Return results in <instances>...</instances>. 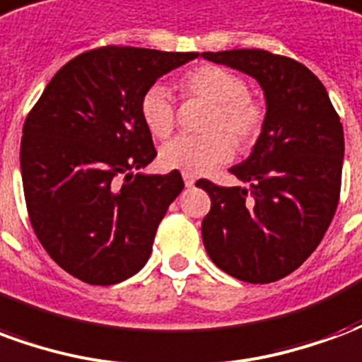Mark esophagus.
I'll list each match as a JSON object with an SVG mask.
<instances>
[{"mask_svg": "<svg viewBox=\"0 0 362 362\" xmlns=\"http://www.w3.org/2000/svg\"><path fill=\"white\" fill-rule=\"evenodd\" d=\"M184 176V184H186V188H192L194 184H196V176H192V174H182Z\"/></svg>", "mask_w": 362, "mask_h": 362, "instance_id": "obj_1", "label": "esophagus"}]
</instances>
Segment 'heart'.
Masks as SVG:
<instances>
[{
  "label": "heart",
  "mask_w": 362,
  "mask_h": 362,
  "mask_svg": "<svg viewBox=\"0 0 362 362\" xmlns=\"http://www.w3.org/2000/svg\"><path fill=\"white\" fill-rule=\"evenodd\" d=\"M184 90L213 104L207 122V135H176L158 151V160L166 170H180L199 176L211 173L233 155V141L250 143L262 127V108L248 96V85L230 69L219 66H199L184 77ZM139 114L145 127L155 137H166L174 127V103L170 90L155 83L139 100ZM225 131L229 136L217 132Z\"/></svg>",
  "instance_id": "b5f03b06"
}]
</instances>
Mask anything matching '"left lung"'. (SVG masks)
Returning <instances> with one entry per match:
<instances>
[{"instance_id": "8db88e82", "label": "left lung", "mask_w": 362, "mask_h": 362, "mask_svg": "<svg viewBox=\"0 0 362 362\" xmlns=\"http://www.w3.org/2000/svg\"><path fill=\"white\" fill-rule=\"evenodd\" d=\"M202 58L250 75L266 98L252 153L228 168L248 188L197 180L211 197L204 246L236 279L272 283L303 266L334 219L343 126L326 87L295 59L266 50L204 52Z\"/></svg>"}]
</instances>
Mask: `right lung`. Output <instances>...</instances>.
<instances>
[{"label":"right lung","instance_id":"add662e5","mask_svg":"<svg viewBox=\"0 0 362 362\" xmlns=\"http://www.w3.org/2000/svg\"><path fill=\"white\" fill-rule=\"evenodd\" d=\"M197 56L132 46L85 52L52 77L28 114L21 176L30 225L77 279L114 285L147 264L184 182L178 170L139 173L157 157L139 100Z\"/></svg>","mask_w":362,"mask_h":362}]
</instances>
